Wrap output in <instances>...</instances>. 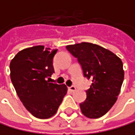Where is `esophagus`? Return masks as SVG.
<instances>
[{"label":"esophagus","mask_w":135,"mask_h":135,"mask_svg":"<svg viewBox=\"0 0 135 135\" xmlns=\"http://www.w3.org/2000/svg\"><path fill=\"white\" fill-rule=\"evenodd\" d=\"M68 90L71 91V92H73L74 91H76V87L74 86H70V87H68Z\"/></svg>","instance_id":"obj_1"}]
</instances>
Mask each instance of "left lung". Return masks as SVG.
Masks as SVG:
<instances>
[{
    "instance_id": "1",
    "label": "left lung",
    "mask_w": 135,
    "mask_h": 135,
    "mask_svg": "<svg viewBox=\"0 0 135 135\" xmlns=\"http://www.w3.org/2000/svg\"><path fill=\"white\" fill-rule=\"evenodd\" d=\"M67 50L78 59L83 76L92 83L86 99L80 103L85 116L102 117L116 102L124 81L123 63L120 57L97 44L81 43L66 46Z\"/></svg>"
}]
</instances>
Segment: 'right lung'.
Segmentation results:
<instances>
[{
  "mask_svg": "<svg viewBox=\"0 0 135 135\" xmlns=\"http://www.w3.org/2000/svg\"><path fill=\"white\" fill-rule=\"evenodd\" d=\"M57 49L42 45L20 51L10 64L11 79L25 108L38 119H48L57 112L67 94L65 84L49 82L54 73L53 59Z\"/></svg>",
  "mask_w": 135,
  "mask_h": 135,
  "instance_id": "obj_1",
  "label": "right lung"
}]
</instances>
